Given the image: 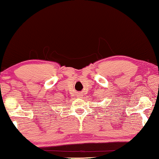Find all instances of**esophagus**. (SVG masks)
<instances>
[{
  "label": "esophagus",
  "instance_id": "obj_1",
  "mask_svg": "<svg viewBox=\"0 0 159 159\" xmlns=\"http://www.w3.org/2000/svg\"><path fill=\"white\" fill-rule=\"evenodd\" d=\"M78 96H79V97H81V96H82V94H80V93H79V95H78Z\"/></svg>",
  "mask_w": 159,
  "mask_h": 159
}]
</instances>
